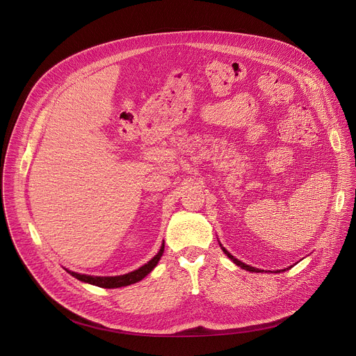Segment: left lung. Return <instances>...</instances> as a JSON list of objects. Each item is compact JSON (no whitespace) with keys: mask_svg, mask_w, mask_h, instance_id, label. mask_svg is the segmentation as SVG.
Instances as JSON below:
<instances>
[{"mask_svg":"<svg viewBox=\"0 0 356 356\" xmlns=\"http://www.w3.org/2000/svg\"><path fill=\"white\" fill-rule=\"evenodd\" d=\"M220 242V241H218ZM220 246H221V249H222V252L225 253V255L236 265V266H239L241 269H245V270H248V272H257V273H262V272H265V270H262V269H258V268H253V266H249V265H246V264H243V262H241L239 259H236V258H234L231 253L221 245V242H220ZM290 268H293V266H289V268H286V269H282V270H275L273 273H280V272H284V270H289Z\"/></svg>","mask_w":356,"mask_h":356,"instance_id":"8db88e82","label":"left lung"}]
</instances>
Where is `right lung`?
Segmentation results:
<instances>
[{
  "label": "right lung",
  "instance_id": "obj_1",
  "mask_svg": "<svg viewBox=\"0 0 356 356\" xmlns=\"http://www.w3.org/2000/svg\"><path fill=\"white\" fill-rule=\"evenodd\" d=\"M165 250V242L162 243L159 252L156 255L152 258L147 264H145L143 266L138 268L134 272L125 273V275H120V276H91V275H81V273H76L72 270H67V273H70L73 277H76L80 282L92 284V286H98V287H106V289H118V287H124V286H129L134 284L139 280H142L143 277H146L152 270L155 269V266L158 265V262L161 261L162 255Z\"/></svg>",
  "mask_w": 356,
  "mask_h": 356
}]
</instances>
